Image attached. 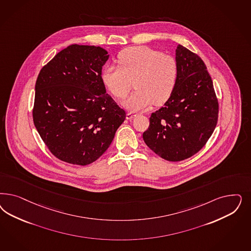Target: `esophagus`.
Listing matches in <instances>:
<instances>
[{"instance_id": "obj_1", "label": "esophagus", "mask_w": 251, "mask_h": 251, "mask_svg": "<svg viewBox=\"0 0 251 251\" xmlns=\"http://www.w3.org/2000/svg\"><path fill=\"white\" fill-rule=\"evenodd\" d=\"M137 116V113H133V112H130V113H126V119H128V120H131V119H133L134 117H136Z\"/></svg>"}]
</instances>
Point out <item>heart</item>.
<instances>
[{
	"instance_id": "obj_1",
	"label": "heart",
	"mask_w": 251,
	"mask_h": 251,
	"mask_svg": "<svg viewBox=\"0 0 251 251\" xmlns=\"http://www.w3.org/2000/svg\"><path fill=\"white\" fill-rule=\"evenodd\" d=\"M117 61L119 65L103 68L101 80L113 97L119 100L126 97L134 81L137 90L124 101L125 107L142 111L170 99L179 74L175 57L147 46H135L123 50Z\"/></svg>"
}]
</instances>
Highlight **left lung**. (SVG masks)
Returning <instances> with one entry per match:
<instances>
[{
  "label": "left lung",
  "mask_w": 251,
  "mask_h": 251,
  "mask_svg": "<svg viewBox=\"0 0 251 251\" xmlns=\"http://www.w3.org/2000/svg\"><path fill=\"white\" fill-rule=\"evenodd\" d=\"M178 80L170 99L151 113L143 133L147 146L162 159L179 162L202 149L216 127L219 104L201 58L182 45L176 50Z\"/></svg>",
  "instance_id": "1"
}]
</instances>
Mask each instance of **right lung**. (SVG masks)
<instances>
[{
    "mask_svg": "<svg viewBox=\"0 0 251 251\" xmlns=\"http://www.w3.org/2000/svg\"><path fill=\"white\" fill-rule=\"evenodd\" d=\"M108 58L104 49L73 44L58 52L38 75L34 125L50 151L63 162H95L126 119V112L106 93L101 80Z\"/></svg>",
    "mask_w": 251,
    "mask_h": 251,
    "instance_id": "right-lung-1",
    "label": "right lung"
}]
</instances>
